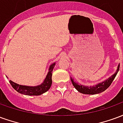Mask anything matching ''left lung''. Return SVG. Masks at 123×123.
<instances>
[{
	"instance_id": "1",
	"label": "left lung",
	"mask_w": 123,
	"mask_h": 123,
	"mask_svg": "<svg viewBox=\"0 0 123 123\" xmlns=\"http://www.w3.org/2000/svg\"><path fill=\"white\" fill-rule=\"evenodd\" d=\"M119 67H120V64H118V67L117 68L116 72L114 73L111 76L108 78L107 79L104 80L103 82L100 83H98L97 84L94 86H84L79 84L78 83L75 82L74 78L70 77V80L72 83V85L74 86L76 90H77L79 92L84 93V94H89V95H94V94H97V93H99L104 92V91L107 90V88L110 86L112 82L113 81L115 78L117 74V73L119 72Z\"/></svg>"
}]
</instances>
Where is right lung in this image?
<instances>
[{
  "label": "right lung",
  "instance_id": "1",
  "mask_svg": "<svg viewBox=\"0 0 123 123\" xmlns=\"http://www.w3.org/2000/svg\"><path fill=\"white\" fill-rule=\"evenodd\" d=\"M56 64V62H54L49 66V71L47 74L46 76L45 80L41 84L35 86H24L20 85L17 83L12 82V80H10V83L15 90H16L18 93L21 94L26 95H39L43 94L44 93L50 89L52 84V72L54 67ZM7 78H8L7 77Z\"/></svg>",
  "mask_w": 123,
  "mask_h": 123
}]
</instances>
